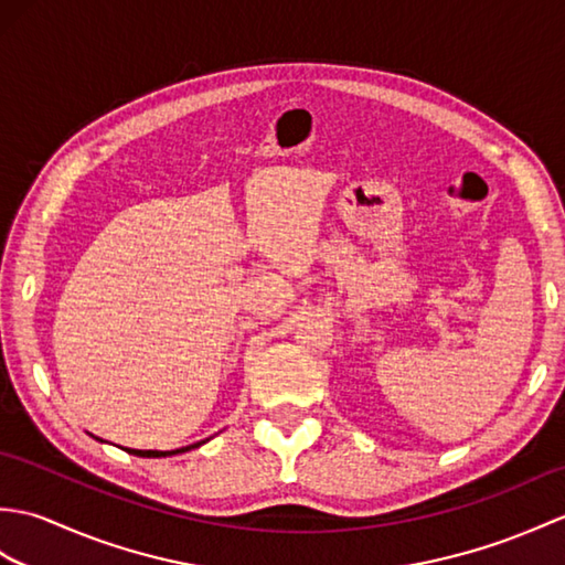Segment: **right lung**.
<instances>
[{
    "instance_id": "right-lung-1",
    "label": "right lung",
    "mask_w": 565,
    "mask_h": 565,
    "mask_svg": "<svg viewBox=\"0 0 565 565\" xmlns=\"http://www.w3.org/2000/svg\"><path fill=\"white\" fill-rule=\"evenodd\" d=\"M203 441H196L191 444V447H182V449H174V451H140V449H126L128 454H136V456H174V454H182V451H189V449H196L201 447Z\"/></svg>"
}]
</instances>
